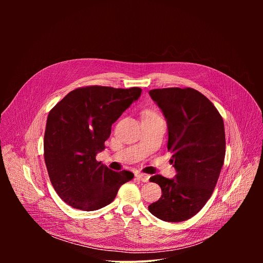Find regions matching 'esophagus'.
Instances as JSON below:
<instances>
[{
  "instance_id": "obj_1",
  "label": "esophagus",
  "mask_w": 263,
  "mask_h": 263,
  "mask_svg": "<svg viewBox=\"0 0 263 263\" xmlns=\"http://www.w3.org/2000/svg\"><path fill=\"white\" fill-rule=\"evenodd\" d=\"M136 178L141 181V182H147L148 179H149V176L148 175H145V174H137L136 175Z\"/></svg>"
}]
</instances>
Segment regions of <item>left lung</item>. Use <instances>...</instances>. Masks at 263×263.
<instances>
[{
	"instance_id": "8db88e82",
	"label": "left lung",
	"mask_w": 263,
	"mask_h": 263,
	"mask_svg": "<svg viewBox=\"0 0 263 263\" xmlns=\"http://www.w3.org/2000/svg\"><path fill=\"white\" fill-rule=\"evenodd\" d=\"M148 93L165 117L167 151L177 173L175 179L149 178L161 187L162 195L148 211L165 221H183L204 207L215 189L226 154L223 121L214 105L194 88L170 87Z\"/></svg>"
}]
</instances>
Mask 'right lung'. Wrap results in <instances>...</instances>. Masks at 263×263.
<instances>
[{
  "label": "right lung",
  "mask_w": 263,
  "mask_h": 263,
  "mask_svg": "<svg viewBox=\"0 0 263 263\" xmlns=\"http://www.w3.org/2000/svg\"><path fill=\"white\" fill-rule=\"evenodd\" d=\"M140 93L139 87H79L50 111L45 161L55 192L72 208L93 211L105 207L133 179L131 172L109 170L96 155L105 148L112 124Z\"/></svg>",
  "instance_id": "obj_1"
}]
</instances>
